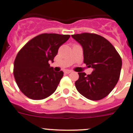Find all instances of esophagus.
Wrapping results in <instances>:
<instances>
[{
	"label": "esophagus",
	"instance_id": "esophagus-1",
	"mask_svg": "<svg viewBox=\"0 0 133 133\" xmlns=\"http://www.w3.org/2000/svg\"><path fill=\"white\" fill-rule=\"evenodd\" d=\"M71 72H72V71L70 70V69H66V70L64 71V73H65V74H69V73H71Z\"/></svg>",
	"mask_w": 133,
	"mask_h": 133
}]
</instances>
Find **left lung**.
Instances as JSON below:
<instances>
[{
  "label": "left lung",
  "mask_w": 133,
  "mask_h": 133,
  "mask_svg": "<svg viewBox=\"0 0 133 133\" xmlns=\"http://www.w3.org/2000/svg\"><path fill=\"white\" fill-rule=\"evenodd\" d=\"M83 48V62L93 71L89 75L79 72L76 89L87 99L97 101L105 97L119 81L122 67L121 56L105 38L83 33L71 36Z\"/></svg>",
  "instance_id": "left-lung-1"
}]
</instances>
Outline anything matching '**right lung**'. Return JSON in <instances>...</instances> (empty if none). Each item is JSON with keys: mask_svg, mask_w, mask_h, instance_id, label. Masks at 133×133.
<instances>
[{"mask_svg": "<svg viewBox=\"0 0 133 133\" xmlns=\"http://www.w3.org/2000/svg\"><path fill=\"white\" fill-rule=\"evenodd\" d=\"M69 37L42 34L30 40L18 53L14 63V76L19 89L26 97L40 100L56 90L64 72L54 71L48 62H54L59 48Z\"/></svg>", "mask_w": 133, "mask_h": 133, "instance_id": "add662e5", "label": "right lung"}]
</instances>
